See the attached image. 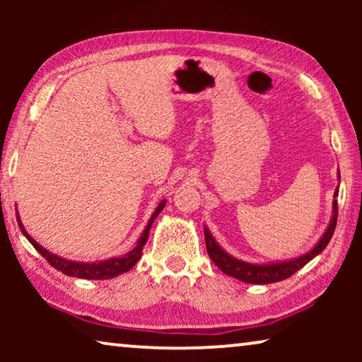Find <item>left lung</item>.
<instances>
[{"instance_id": "8db88e82", "label": "left lung", "mask_w": 362, "mask_h": 362, "mask_svg": "<svg viewBox=\"0 0 362 362\" xmlns=\"http://www.w3.org/2000/svg\"><path fill=\"white\" fill-rule=\"evenodd\" d=\"M338 196V189L334 191V197ZM333 219L329 222V227L326 229L325 235L321 237L318 244L311 249L308 254L298 257V259L281 262V264H267V265H257V264H247V262L237 260L234 257H230L227 252H224L219 247V244L214 240V237L211 235V232L207 227H204V239L207 254H209L211 260L219 267V270L224 274L234 276V279L245 281V284H257V285H267V284H275V281H281L288 279L298 272L301 267H305L308 262L325 250V247L328 245L331 237L334 234L336 221H338V202H333Z\"/></svg>"}]
</instances>
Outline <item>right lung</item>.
Wrapping results in <instances>:
<instances>
[{
	"instance_id": "add662e5",
	"label": "right lung",
	"mask_w": 362,
	"mask_h": 362,
	"mask_svg": "<svg viewBox=\"0 0 362 362\" xmlns=\"http://www.w3.org/2000/svg\"><path fill=\"white\" fill-rule=\"evenodd\" d=\"M165 204H166L165 199H163L160 204H158L156 211L153 212L151 219H150V222H148L146 229L143 230V234L140 237V240H138L135 249L128 252L127 255L118 257V259H108L105 262H97V264H81V262L66 260V259H62V257H57V255L51 254V252H47L46 249H44V247L39 245L37 242L34 240L26 230H24L21 221H19V216H16V219L19 222V227H21L23 234L26 235V239L31 242V244L34 245V249H36L39 254H41L44 259H46L49 264L54 267V269H57L59 272H62V274H66L69 276H78V279H87V280H105V279H113V276L120 275V274H123V272H128L133 265L136 264L138 260H140V257L143 254L141 250L146 244L148 235H150V229H151L153 221H155L156 216L163 211Z\"/></svg>"
}]
</instances>
